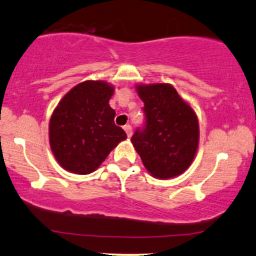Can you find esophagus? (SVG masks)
Here are the masks:
<instances>
[{
  "instance_id": "1",
  "label": "esophagus",
  "mask_w": 256,
  "mask_h": 256,
  "mask_svg": "<svg viewBox=\"0 0 256 256\" xmlns=\"http://www.w3.org/2000/svg\"><path fill=\"white\" fill-rule=\"evenodd\" d=\"M123 129H124V132L127 133V136L130 138L132 136V127L129 124H126L124 127H123Z\"/></svg>"
}]
</instances>
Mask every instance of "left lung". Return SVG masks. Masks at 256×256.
<instances>
[{
  "label": "left lung",
  "mask_w": 256,
  "mask_h": 256,
  "mask_svg": "<svg viewBox=\"0 0 256 256\" xmlns=\"http://www.w3.org/2000/svg\"><path fill=\"white\" fill-rule=\"evenodd\" d=\"M144 102L145 127L132 136L146 170L157 179H170L191 166L200 142L196 112L172 84H136Z\"/></svg>",
  "instance_id": "left-lung-1"
}]
</instances>
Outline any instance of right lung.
Returning a JSON list of instances; mask_svg holds the SVG:
<instances>
[{
	"mask_svg": "<svg viewBox=\"0 0 256 256\" xmlns=\"http://www.w3.org/2000/svg\"><path fill=\"white\" fill-rule=\"evenodd\" d=\"M114 88L105 81H84L62 96L50 120L52 152L65 170L90 174L127 134L114 124L110 108Z\"/></svg>",
	"mask_w": 256,
	"mask_h": 256,
	"instance_id": "1",
	"label": "right lung"
}]
</instances>
